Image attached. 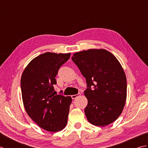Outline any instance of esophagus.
<instances>
[{
  "label": "esophagus",
  "mask_w": 148,
  "mask_h": 148,
  "mask_svg": "<svg viewBox=\"0 0 148 148\" xmlns=\"http://www.w3.org/2000/svg\"><path fill=\"white\" fill-rule=\"evenodd\" d=\"M80 95H81V93H78L77 94H76V95H71V97H72V99H76L77 97H78L80 96Z\"/></svg>",
  "instance_id": "obj_1"
}]
</instances>
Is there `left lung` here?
Masks as SVG:
<instances>
[{
	"instance_id": "8db88e82",
	"label": "left lung",
	"mask_w": 148,
	"mask_h": 148,
	"mask_svg": "<svg viewBox=\"0 0 148 148\" xmlns=\"http://www.w3.org/2000/svg\"><path fill=\"white\" fill-rule=\"evenodd\" d=\"M72 60L86 78L88 104L84 112L88 121L102 127L114 122L127 98V78L120 63L102 49L76 53Z\"/></svg>"
}]
</instances>
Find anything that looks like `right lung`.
Instances as JSON below:
<instances>
[{
    "label": "right lung",
    "instance_id": "obj_1",
    "mask_svg": "<svg viewBox=\"0 0 148 148\" xmlns=\"http://www.w3.org/2000/svg\"><path fill=\"white\" fill-rule=\"evenodd\" d=\"M70 56L71 53H45L34 58L22 74L21 91L25 109L31 119L47 131H60L67 123L72 98L55 95L54 85L59 69Z\"/></svg>",
    "mask_w": 148,
    "mask_h": 148
}]
</instances>
